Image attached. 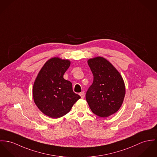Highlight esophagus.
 Masks as SVG:
<instances>
[{
    "instance_id": "esophagus-1",
    "label": "esophagus",
    "mask_w": 157,
    "mask_h": 157,
    "mask_svg": "<svg viewBox=\"0 0 157 157\" xmlns=\"http://www.w3.org/2000/svg\"><path fill=\"white\" fill-rule=\"evenodd\" d=\"M79 96H81V97L82 98H84L85 97V93L84 91H82V92H81V93H79Z\"/></svg>"
}]
</instances>
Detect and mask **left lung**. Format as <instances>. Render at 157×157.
<instances>
[{
    "label": "left lung",
    "instance_id": "1",
    "mask_svg": "<svg viewBox=\"0 0 157 157\" xmlns=\"http://www.w3.org/2000/svg\"><path fill=\"white\" fill-rule=\"evenodd\" d=\"M88 64L94 79L85 94L86 101L95 115L108 117L122 104L125 94L123 79L113 65L103 57L90 59Z\"/></svg>",
    "mask_w": 157,
    "mask_h": 157
}]
</instances>
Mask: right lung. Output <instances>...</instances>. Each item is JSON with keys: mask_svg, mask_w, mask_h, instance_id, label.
I'll list each match as a JSON object with an SVG mask.
<instances>
[{"mask_svg": "<svg viewBox=\"0 0 157 157\" xmlns=\"http://www.w3.org/2000/svg\"><path fill=\"white\" fill-rule=\"evenodd\" d=\"M70 64L67 60L51 59L38 73L33 85V96L36 106L51 118L65 115L81 98L73 91L72 83L63 78Z\"/></svg>", "mask_w": 157, "mask_h": 157, "instance_id": "1", "label": "right lung"}]
</instances>
